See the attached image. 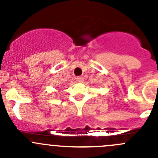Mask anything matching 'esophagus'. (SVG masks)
Instances as JSON below:
<instances>
[{
	"mask_svg": "<svg viewBox=\"0 0 158 158\" xmlns=\"http://www.w3.org/2000/svg\"><path fill=\"white\" fill-rule=\"evenodd\" d=\"M76 80H77L79 82H82L84 81V79L82 76H78V77L76 78Z\"/></svg>",
	"mask_w": 158,
	"mask_h": 158,
	"instance_id": "1",
	"label": "esophagus"
}]
</instances>
